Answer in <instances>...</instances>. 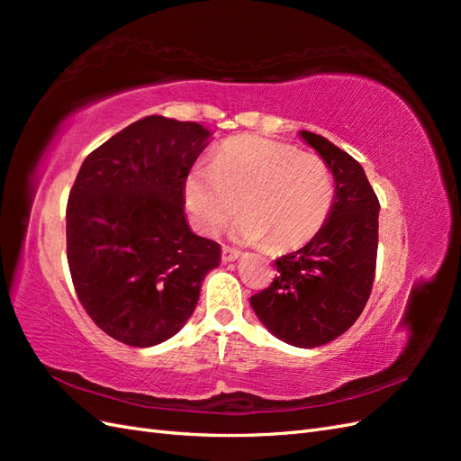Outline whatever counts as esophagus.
Masks as SVG:
<instances>
[{
	"mask_svg": "<svg viewBox=\"0 0 461 461\" xmlns=\"http://www.w3.org/2000/svg\"><path fill=\"white\" fill-rule=\"evenodd\" d=\"M240 256H242L240 249L230 248V246H222V252H221L222 261H236Z\"/></svg>",
	"mask_w": 461,
	"mask_h": 461,
	"instance_id": "obj_1",
	"label": "esophagus"
}]
</instances>
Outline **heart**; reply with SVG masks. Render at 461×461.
Listing matches in <instances>:
<instances>
[{
  "label": "heart",
  "mask_w": 461,
  "mask_h": 461,
  "mask_svg": "<svg viewBox=\"0 0 461 461\" xmlns=\"http://www.w3.org/2000/svg\"><path fill=\"white\" fill-rule=\"evenodd\" d=\"M332 200V173L323 159L254 134L225 142L213 165H196L186 178V203L205 234H217L242 209L240 239L267 240L273 249L310 242Z\"/></svg>",
  "instance_id": "obj_1"
}]
</instances>
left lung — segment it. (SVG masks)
<instances>
[{"label":"left lung","instance_id":"obj_1","mask_svg":"<svg viewBox=\"0 0 461 461\" xmlns=\"http://www.w3.org/2000/svg\"><path fill=\"white\" fill-rule=\"evenodd\" d=\"M337 183L329 219L312 242L275 259L278 276L249 303L276 339L323 346L350 329L371 296L379 246V198L361 165L327 138L300 132Z\"/></svg>","mask_w":461,"mask_h":461}]
</instances>
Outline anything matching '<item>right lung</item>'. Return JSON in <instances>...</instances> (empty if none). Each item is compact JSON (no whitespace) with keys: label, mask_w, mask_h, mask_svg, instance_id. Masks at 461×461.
Returning a JSON list of instances; mask_svg holds the SVG:
<instances>
[{"label":"right lung","mask_w":461,"mask_h":461,"mask_svg":"<svg viewBox=\"0 0 461 461\" xmlns=\"http://www.w3.org/2000/svg\"><path fill=\"white\" fill-rule=\"evenodd\" d=\"M209 132L149 115L95 148L67 203V261L77 296L111 339L156 346L196 308L215 240L185 219V185Z\"/></svg>","instance_id":"add662e5"}]
</instances>
